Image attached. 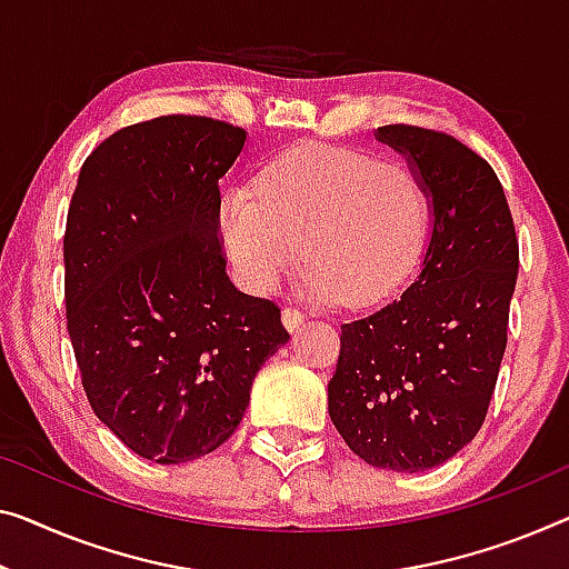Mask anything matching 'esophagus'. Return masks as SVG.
Instances as JSON below:
<instances>
[{"instance_id":"esophagus-1","label":"esophagus","mask_w":569,"mask_h":569,"mask_svg":"<svg viewBox=\"0 0 569 569\" xmlns=\"http://www.w3.org/2000/svg\"><path fill=\"white\" fill-rule=\"evenodd\" d=\"M281 319H283V327L288 329V332H296V329H299L303 321H307V317H303L299 309H283Z\"/></svg>"}]
</instances>
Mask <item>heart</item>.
Listing matches in <instances>:
<instances>
[{"label": "heart", "mask_w": 569, "mask_h": 569, "mask_svg": "<svg viewBox=\"0 0 569 569\" xmlns=\"http://www.w3.org/2000/svg\"><path fill=\"white\" fill-rule=\"evenodd\" d=\"M429 203L403 160L301 142L262 168L256 191L232 189L219 234L244 288L273 291L299 260L301 288L317 301L372 307L419 266Z\"/></svg>", "instance_id": "heart-1"}]
</instances>
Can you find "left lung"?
I'll use <instances>...</instances> for the list:
<instances>
[{"instance_id":"8db88e82","label":"left lung","mask_w":569,"mask_h":569,"mask_svg":"<svg viewBox=\"0 0 569 569\" xmlns=\"http://www.w3.org/2000/svg\"><path fill=\"white\" fill-rule=\"evenodd\" d=\"M427 193L429 237L401 299L342 325L329 419L372 468L421 472L470 445L506 352L519 242L493 168L449 134L378 127Z\"/></svg>"}]
</instances>
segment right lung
<instances>
[{
	"mask_svg": "<svg viewBox=\"0 0 569 569\" xmlns=\"http://www.w3.org/2000/svg\"><path fill=\"white\" fill-rule=\"evenodd\" d=\"M248 132L156 117L83 160L63 237L68 335L99 421L134 455L181 465L232 437L288 342L276 303L237 291L219 181Z\"/></svg>",
	"mask_w": 569,
	"mask_h": 569,
	"instance_id": "1",
	"label": "right lung"
}]
</instances>
